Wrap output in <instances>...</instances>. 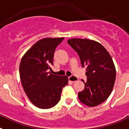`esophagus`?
<instances>
[{"instance_id":"esophagus-1","label":"esophagus","mask_w":129,"mask_h":129,"mask_svg":"<svg viewBox=\"0 0 129 129\" xmlns=\"http://www.w3.org/2000/svg\"><path fill=\"white\" fill-rule=\"evenodd\" d=\"M69 80L70 82H75L78 81V78L76 77H75V76L72 75L69 77Z\"/></svg>"}]
</instances>
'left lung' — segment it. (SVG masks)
<instances>
[{"label": "left lung", "mask_w": 129, "mask_h": 129, "mask_svg": "<svg viewBox=\"0 0 129 129\" xmlns=\"http://www.w3.org/2000/svg\"><path fill=\"white\" fill-rule=\"evenodd\" d=\"M78 53L82 67L86 68L87 81L78 99L86 106L100 105L111 93L116 80V71L111 56L97 41L89 39L73 38L68 41Z\"/></svg>", "instance_id": "left-lung-1"}]
</instances>
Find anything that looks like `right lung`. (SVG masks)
<instances>
[{
    "label": "right lung",
    "instance_id": "obj_1",
    "mask_svg": "<svg viewBox=\"0 0 129 129\" xmlns=\"http://www.w3.org/2000/svg\"><path fill=\"white\" fill-rule=\"evenodd\" d=\"M64 38H47L37 41L21 59L19 75L22 86L34 105L42 109L52 108L60 99L67 76L50 73L54 53Z\"/></svg>",
    "mask_w": 129,
    "mask_h": 129
}]
</instances>
